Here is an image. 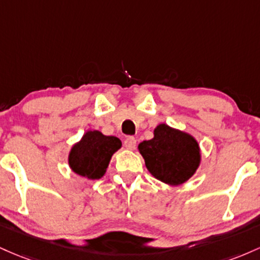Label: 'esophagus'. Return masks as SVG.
<instances>
[{"label":"esophagus","instance_id":"1","mask_svg":"<svg viewBox=\"0 0 260 260\" xmlns=\"http://www.w3.org/2000/svg\"><path fill=\"white\" fill-rule=\"evenodd\" d=\"M124 146L126 147V150L134 151L136 148V139L133 138V136H129V138L124 141Z\"/></svg>","mask_w":260,"mask_h":260}]
</instances>
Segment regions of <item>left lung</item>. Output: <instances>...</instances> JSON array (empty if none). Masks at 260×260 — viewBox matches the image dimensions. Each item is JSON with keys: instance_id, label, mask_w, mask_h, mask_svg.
<instances>
[{"instance_id": "1", "label": "left lung", "mask_w": 260, "mask_h": 260, "mask_svg": "<svg viewBox=\"0 0 260 260\" xmlns=\"http://www.w3.org/2000/svg\"><path fill=\"white\" fill-rule=\"evenodd\" d=\"M138 148L147 171L168 185H180L190 179L201 162L197 139L165 122L157 125L153 138L140 142Z\"/></svg>"}]
</instances>
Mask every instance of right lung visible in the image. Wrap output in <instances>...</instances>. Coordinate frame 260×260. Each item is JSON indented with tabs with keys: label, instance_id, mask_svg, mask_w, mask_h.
Here are the masks:
<instances>
[{
	"label": "right lung",
	"instance_id": "right-lung-1",
	"mask_svg": "<svg viewBox=\"0 0 260 260\" xmlns=\"http://www.w3.org/2000/svg\"><path fill=\"white\" fill-rule=\"evenodd\" d=\"M121 141L116 136H107L99 130H88L69 153V166L77 176L87 179H101L106 174L110 159Z\"/></svg>",
	"mask_w": 260,
	"mask_h": 260
}]
</instances>
